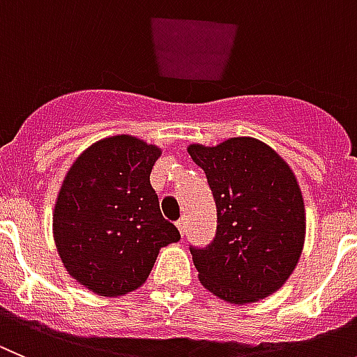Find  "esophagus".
<instances>
[{
    "label": "esophagus",
    "mask_w": 357,
    "mask_h": 357,
    "mask_svg": "<svg viewBox=\"0 0 357 357\" xmlns=\"http://www.w3.org/2000/svg\"><path fill=\"white\" fill-rule=\"evenodd\" d=\"M176 227L179 229V233H181V236H185V218H179L178 222H176Z\"/></svg>",
    "instance_id": "obj_1"
}]
</instances>
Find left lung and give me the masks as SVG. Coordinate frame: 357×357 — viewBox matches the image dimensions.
<instances>
[{
	"mask_svg": "<svg viewBox=\"0 0 357 357\" xmlns=\"http://www.w3.org/2000/svg\"><path fill=\"white\" fill-rule=\"evenodd\" d=\"M217 206V234L190 249L199 281L229 304L258 303L287 282L306 238V210L284 160L252 137L188 146Z\"/></svg>",
	"mask_w": 357,
	"mask_h": 357,
	"instance_id": "1",
	"label": "left lung"
}]
</instances>
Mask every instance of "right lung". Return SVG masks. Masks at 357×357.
<instances>
[{"instance_id": "right-lung-1", "label": "right lung", "mask_w": 357, "mask_h": 357, "mask_svg": "<svg viewBox=\"0 0 357 357\" xmlns=\"http://www.w3.org/2000/svg\"><path fill=\"white\" fill-rule=\"evenodd\" d=\"M162 149L133 135L86 147L63 178L53 238L69 275L101 297H121L149 278L179 231L162 217L149 174Z\"/></svg>"}]
</instances>
